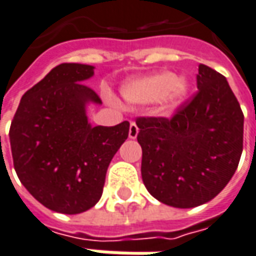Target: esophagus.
Segmentation results:
<instances>
[{"instance_id": "obj_1", "label": "esophagus", "mask_w": 256, "mask_h": 256, "mask_svg": "<svg viewBox=\"0 0 256 256\" xmlns=\"http://www.w3.org/2000/svg\"><path fill=\"white\" fill-rule=\"evenodd\" d=\"M138 134H139V128L136 126V122H130L128 138H130V139H136V138H138Z\"/></svg>"}]
</instances>
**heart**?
Returning <instances> with one entry per match:
<instances>
[{
	"mask_svg": "<svg viewBox=\"0 0 256 256\" xmlns=\"http://www.w3.org/2000/svg\"><path fill=\"white\" fill-rule=\"evenodd\" d=\"M189 92V82L184 76H176L170 71L154 72L126 80L120 88V94L126 102L148 104L159 100L164 112L174 110Z\"/></svg>",
	"mask_w": 256,
	"mask_h": 256,
	"instance_id": "obj_1",
	"label": "heart"
}]
</instances>
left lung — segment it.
I'll return each mask as SVG.
<instances>
[{
	"label": "left lung",
	"instance_id": "8db88e82",
	"mask_svg": "<svg viewBox=\"0 0 256 256\" xmlns=\"http://www.w3.org/2000/svg\"><path fill=\"white\" fill-rule=\"evenodd\" d=\"M198 93L172 118H138L142 178L150 194L174 208L213 200L235 174L244 116L226 76L198 66Z\"/></svg>",
	"mask_w": 256,
	"mask_h": 256
}]
</instances>
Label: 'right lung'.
<instances>
[{
    "mask_svg": "<svg viewBox=\"0 0 256 256\" xmlns=\"http://www.w3.org/2000/svg\"><path fill=\"white\" fill-rule=\"evenodd\" d=\"M94 66L62 63L26 92L12 121L13 164L18 180L46 208L76 214L102 196L109 163L128 138L130 122L93 126L88 106L101 105L84 80Z\"/></svg>",
    "mask_w": 256,
    "mask_h": 256,
    "instance_id": "obj_1",
    "label": "right lung"
}]
</instances>
